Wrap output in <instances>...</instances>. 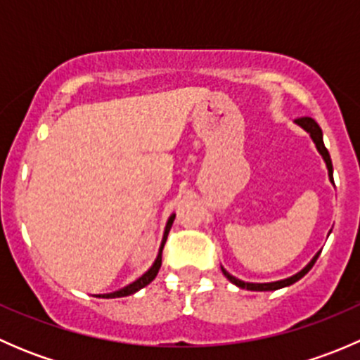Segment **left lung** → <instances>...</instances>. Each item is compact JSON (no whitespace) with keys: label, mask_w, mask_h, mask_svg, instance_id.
Segmentation results:
<instances>
[{"label":"left lung","mask_w":360,"mask_h":360,"mask_svg":"<svg viewBox=\"0 0 360 360\" xmlns=\"http://www.w3.org/2000/svg\"><path fill=\"white\" fill-rule=\"evenodd\" d=\"M296 123H297V125L301 127V129L307 130V132L310 134L311 139H314V143H315V146H317L319 153L322 155V158H324L326 165H328L329 179H331V183H333V163H331V157H329V151L326 150V146H324V141H322V130H321V127L317 125V122H315L314 118H308V116H303V118H297V120H296ZM319 254H321V250H319V252L315 254L314 259H311L310 263H308L307 266L303 268V270L297 271V274H296V275H292V277L284 278V281L268 282V284H252V282H244V281H240V278H235L233 275L228 274V271L224 270V268H221V270H223L224 277H226L228 281L231 282V284L237 285V288L249 289V291H277V289L288 288V285H291V284H294V282L300 281L301 277H304V275H307L308 271L311 270V266H314V264H315V261H317Z\"/></svg>","instance_id":"obj_1"}]
</instances>
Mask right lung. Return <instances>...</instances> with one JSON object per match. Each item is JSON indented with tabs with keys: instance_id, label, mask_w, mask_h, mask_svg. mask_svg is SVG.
<instances>
[{
	"instance_id": "obj_1",
	"label": "right lung",
	"mask_w": 360,
	"mask_h": 360,
	"mask_svg": "<svg viewBox=\"0 0 360 360\" xmlns=\"http://www.w3.org/2000/svg\"><path fill=\"white\" fill-rule=\"evenodd\" d=\"M174 217H176V214H172V216L169 217V221H167L165 231H163L162 245H160L158 256H157V259H155L153 266H151L150 270H148L146 274L143 275V277H139V278H137L136 282H132V284H129V285H127V288L120 289V291L110 292V294H99V297H123V296H130V294L137 292V291H139V289L146 288V285L150 284V282L153 281L155 277H157V274H158L160 266H162V250H163V245H165V242H167V235H169V231H170V226H172V223H174Z\"/></svg>"
}]
</instances>
